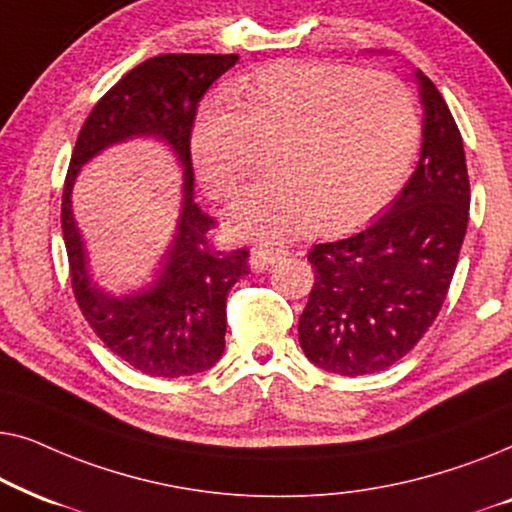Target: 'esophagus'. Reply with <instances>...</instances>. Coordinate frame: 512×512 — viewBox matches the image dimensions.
Returning <instances> with one entry per match:
<instances>
[{"mask_svg":"<svg viewBox=\"0 0 512 512\" xmlns=\"http://www.w3.org/2000/svg\"><path fill=\"white\" fill-rule=\"evenodd\" d=\"M284 256H289V251L282 247H256L254 251H251V268L263 270L272 263L282 261Z\"/></svg>","mask_w":512,"mask_h":512,"instance_id":"obj_1","label":"esophagus"}]
</instances>
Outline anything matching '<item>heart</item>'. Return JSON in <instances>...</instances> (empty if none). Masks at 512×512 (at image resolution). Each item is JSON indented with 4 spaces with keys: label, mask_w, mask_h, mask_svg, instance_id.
Masks as SVG:
<instances>
[{
    "label": "heart",
    "mask_w": 512,
    "mask_h": 512,
    "mask_svg": "<svg viewBox=\"0 0 512 512\" xmlns=\"http://www.w3.org/2000/svg\"><path fill=\"white\" fill-rule=\"evenodd\" d=\"M230 100L195 118L191 153L209 193H240L258 149L270 181L237 202L233 226L284 240L317 226L345 233L401 188L419 144L415 102L396 76L335 62H286L242 76Z\"/></svg>",
    "instance_id": "heart-1"
}]
</instances>
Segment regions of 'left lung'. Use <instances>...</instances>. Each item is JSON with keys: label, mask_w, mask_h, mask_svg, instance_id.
<instances>
[{"label": "left lung", "mask_w": 512, "mask_h": 512, "mask_svg": "<svg viewBox=\"0 0 512 512\" xmlns=\"http://www.w3.org/2000/svg\"><path fill=\"white\" fill-rule=\"evenodd\" d=\"M424 142L417 170L382 219L312 247L314 284L298 340L321 370L347 377L401 361L445 303L468 226L464 142L443 95L417 72Z\"/></svg>", "instance_id": "1"}]
</instances>
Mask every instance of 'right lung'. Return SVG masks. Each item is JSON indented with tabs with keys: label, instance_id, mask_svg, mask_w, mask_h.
<instances>
[{
	"label": "right lung",
	"instance_id": "right-lung-1",
	"mask_svg": "<svg viewBox=\"0 0 512 512\" xmlns=\"http://www.w3.org/2000/svg\"><path fill=\"white\" fill-rule=\"evenodd\" d=\"M240 60L235 53H167L130 69L81 125L62 188V235L79 310L118 359L151 377L209 370L226 347V298L249 275V249L212 242L216 221L193 202L191 132L207 88ZM137 134L165 138L185 165V207L164 272L149 292L114 299L89 284L85 252L71 216L80 165L107 145Z\"/></svg>",
	"mask_w": 512,
	"mask_h": 512
}]
</instances>
